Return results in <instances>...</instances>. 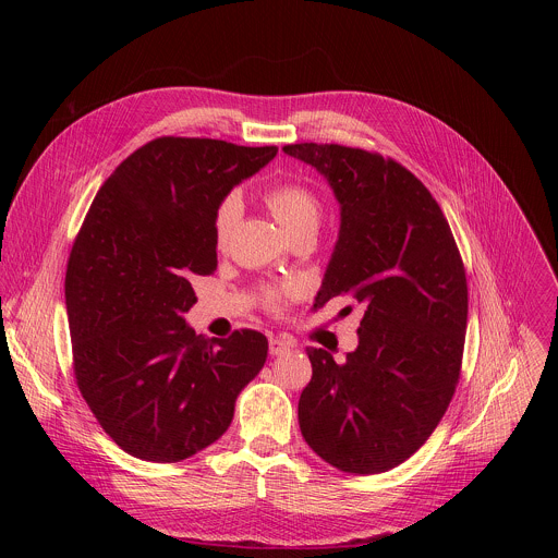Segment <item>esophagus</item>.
<instances>
[{
	"mask_svg": "<svg viewBox=\"0 0 558 558\" xmlns=\"http://www.w3.org/2000/svg\"><path fill=\"white\" fill-rule=\"evenodd\" d=\"M291 347H293V344H291L289 340H284V338H271V340H269V353H271V355H282V353H287Z\"/></svg>",
	"mask_w": 558,
	"mask_h": 558,
	"instance_id": "34e87169",
	"label": "esophagus"
}]
</instances>
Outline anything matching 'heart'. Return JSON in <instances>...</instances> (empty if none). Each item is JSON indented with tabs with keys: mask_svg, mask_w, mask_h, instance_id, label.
Instances as JSON below:
<instances>
[{
	"mask_svg": "<svg viewBox=\"0 0 558 558\" xmlns=\"http://www.w3.org/2000/svg\"><path fill=\"white\" fill-rule=\"evenodd\" d=\"M265 201L271 209V214L276 216V220L282 225V229L291 235L300 233V231H315L317 225H320V216H323V205L317 194L302 185V183H293V181H284V183H276L265 192ZM245 203L243 196L238 190L227 192L216 209H214V238H216V245H225L235 225L241 222ZM265 302L269 308L278 311L282 308V304L287 302V291L284 289H269L265 293Z\"/></svg>",
	"mask_w": 558,
	"mask_h": 558,
	"instance_id": "1",
	"label": "heart"
}]
</instances>
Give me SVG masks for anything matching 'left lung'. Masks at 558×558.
Wrapping results in <instances>:
<instances>
[{"label": "left lung", "mask_w": 558, "mask_h": 558, "mask_svg": "<svg viewBox=\"0 0 558 558\" xmlns=\"http://www.w3.org/2000/svg\"><path fill=\"white\" fill-rule=\"evenodd\" d=\"M282 149L320 172L340 203L338 243L313 308L344 293L364 306L347 362L306 349L313 375L298 402L300 430L338 470L386 472L430 437L452 400L465 269L437 201L392 158L336 143Z\"/></svg>", "instance_id": "1"}]
</instances>
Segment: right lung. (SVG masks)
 Returning a JSON list of instances; mask_svg holds the SVG:
<instances>
[{
	"label": "right lung",
	"mask_w": 558,
	"mask_h": 558,
	"mask_svg": "<svg viewBox=\"0 0 558 558\" xmlns=\"http://www.w3.org/2000/svg\"><path fill=\"white\" fill-rule=\"evenodd\" d=\"M278 147L161 136L110 174L72 245L65 308L76 386L128 454L174 463L214 444L260 373L267 338L205 340L185 323L216 271L214 209Z\"/></svg>",
	"instance_id": "1"
}]
</instances>
